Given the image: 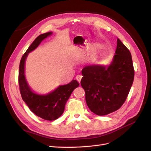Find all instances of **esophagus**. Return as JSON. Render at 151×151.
<instances>
[{
	"mask_svg": "<svg viewBox=\"0 0 151 151\" xmlns=\"http://www.w3.org/2000/svg\"><path fill=\"white\" fill-rule=\"evenodd\" d=\"M82 78H83V76H82L81 75H77L76 76V80L79 82V83H81V81L82 79Z\"/></svg>",
	"mask_w": 151,
	"mask_h": 151,
	"instance_id": "obj_1",
	"label": "esophagus"
}]
</instances>
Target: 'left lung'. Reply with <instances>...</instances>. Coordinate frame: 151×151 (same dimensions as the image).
<instances>
[{
  "instance_id": "1",
  "label": "left lung",
  "mask_w": 151,
  "mask_h": 151,
  "mask_svg": "<svg viewBox=\"0 0 151 151\" xmlns=\"http://www.w3.org/2000/svg\"><path fill=\"white\" fill-rule=\"evenodd\" d=\"M82 75L81 84L91 111L99 116L116 111L125 103L134 82V68L129 50L117 39L111 64L86 66Z\"/></svg>"
}]
</instances>
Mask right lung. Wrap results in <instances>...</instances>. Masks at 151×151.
<instances>
[{
    "label": "right lung",
    "instance_id": "obj_1",
    "mask_svg": "<svg viewBox=\"0 0 151 151\" xmlns=\"http://www.w3.org/2000/svg\"><path fill=\"white\" fill-rule=\"evenodd\" d=\"M52 34V32H48L40 35L32 43L21 59L18 77L20 93L23 101L36 116L49 121L56 120L62 115L67 100L73 91L79 85L76 80H72L70 83L60 86L48 94L39 95L33 93L27 83L24 75V64L27 56L29 52L37 48L45 38Z\"/></svg>",
    "mask_w": 151,
    "mask_h": 151
}]
</instances>
